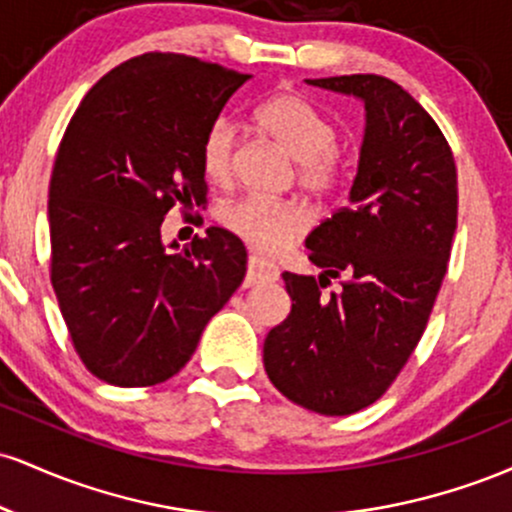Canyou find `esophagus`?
Wrapping results in <instances>:
<instances>
[{
  "mask_svg": "<svg viewBox=\"0 0 512 512\" xmlns=\"http://www.w3.org/2000/svg\"><path fill=\"white\" fill-rule=\"evenodd\" d=\"M276 279H279V269H276L274 262H269L267 257L250 255L248 279H245V284H248V286L269 284V281H276Z\"/></svg>",
  "mask_w": 512,
  "mask_h": 512,
  "instance_id": "34e87169",
  "label": "esophagus"
}]
</instances>
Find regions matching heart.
<instances>
[{"mask_svg":"<svg viewBox=\"0 0 512 512\" xmlns=\"http://www.w3.org/2000/svg\"><path fill=\"white\" fill-rule=\"evenodd\" d=\"M255 120L298 163V185L313 195H332L346 178L349 154L337 144V127L296 93H276L257 105ZM238 127L216 117L199 142L204 178L226 185L233 175ZM219 221L260 250H284L310 226L308 209L296 202L245 195L219 207Z\"/></svg>","mask_w":512,"mask_h":512,"instance_id":"heart-1","label":"heart"}]
</instances>
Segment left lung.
Masks as SVG:
<instances>
[{"label": "left lung", "instance_id": "left-lung-1", "mask_svg": "<svg viewBox=\"0 0 512 512\" xmlns=\"http://www.w3.org/2000/svg\"><path fill=\"white\" fill-rule=\"evenodd\" d=\"M363 101L366 134L349 207L305 238L315 276L284 272L291 313L264 339V370L325 416L366 409L419 344L457 228V168L433 117L378 74L305 79ZM343 291L322 294L329 276Z\"/></svg>", "mask_w": 512, "mask_h": 512}]
</instances>
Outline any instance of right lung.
<instances>
[{
    "instance_id": "add662e5",
    "label": "right lung",
    "mask_w": 512,
    "mask_h": 512,
    "mask_svg": "<svg viewBox=\"0 0 512 512\" xmlns=\"http://www.w3.org/2000/svg\"><path fill=\"white\" fill-rule=\"evenodd\" d=\"M250 74L146 52L86 93L50 178V279L84 366L117 387L173 378L243 284L248 252L219 226L182 252L163 219L207 202L199 142Z\"/></svg>"
}]
</instances>
